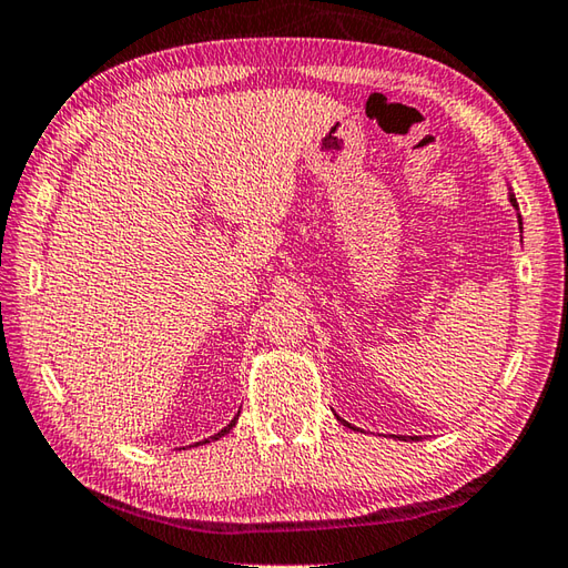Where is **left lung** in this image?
Returning a JSON list of instances; mask_svg holds the SVG:
<instances>
[{"label": "left lung", "instance_id": "obj_1", "mask_svg": "<svg viewBox=\"0 0 568 568\" xmlns=\"http://www.w3.org/2000/svg\"><path fill=\"white\" fill-rule=\"evenodd\" d=\"M509 202H511V205H515V207H517V197H515V195H509ZM519 224H521V217H519ZM341 423H344V425H348L346 420H341ZM348 427H351V425H348Z\"/></svg>", "mask_w": 568, "mask_h": 568}]
</instances>
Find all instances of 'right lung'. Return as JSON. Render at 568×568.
Returning <instances> with one entry per match:
<instances>
[{
  "mask_svg": "<svg viewBox=\"0 0 568 568\" xmlns=\"http://www.w3.org/2000/svg\"><path fill=\"white\" fill-rule=\"evenodd\" d=\"M234 423H237V417H234V420H232V423H230V425H227V427H224V430H220V433H217V435H212V437H207V440H202V443H210V440H220V437H222V435H224V433H230V427H232V425H234Z\"/></svg>",
  "mask_w": 568,
  "mask_h": 568,
  "instance_id": "obj_1",
  "label": "right lung"
}]
</instances>
